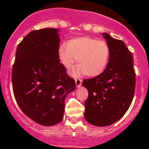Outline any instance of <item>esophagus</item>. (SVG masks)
Returning <instances> with one entry per match:
<instances>
[{"label": "esophagus", "mask_w": 149, "mask_h": 149, "mask_svg": "<svg viewBox=\"0 0 149 149\" xmlns=\"http://www.w3.org/2000/svg\"><path fill=\"white\" fill-rule=\"evenodd\" d=\"M82 79H79V78H76L75 79V84H76V86L77 87H80L81 85H82Z\"/></svg>", "instance_id": "obj_1"}]
</instances>
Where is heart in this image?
<instances>
[{
    "label": "heart",
    "instance_id": "obj_1",
    "mask_svg": "<svg viewBox=\"0 0 149 149\" xmlns=\"http://www.w3.org/2000/svg\"><path fill=\"white\" fill-rule=\"evenodd\" d=\"M110 48L108 43L90 36L70 39L59 49V58L65 68L70 69L76 62L78 67L74 74L85 73L88 77L100 74L108 64Z\"/></svg>",
    "mask_w": 149,
    "mask_h": 149
}]
</instances>
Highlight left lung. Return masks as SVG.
<instances>
[{
	"instance_id": "obj_1",
	"label": "left lung",
	"mask_w": 149,
	"mask_h": 149,
	"mask_svg": "<svg viewBox=\"0 0 149 149\" xmlns=\"http://www.w3.org/2000/svg\"><path fill=\"white\" fill-rule=\"evenodd\" d=\"M110 48L105 70L98 76L85 79L88 90L84 116L89 123L108 126L125 115L133 100L136 87L133 55L121 40L102 33Z\"/></svg>"
}]
</instances>
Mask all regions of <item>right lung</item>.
<instances>
[{"label": "right lung", "mask_w": 149, "mask_h": 149, "mask_svg": "<svg viewBox=\"0 0 149 149\" xmlns=\"http://www.w3.org/2000/svg\"><path fill=\"white\" fill-rule=\"evenodd\" d=\"M56 29L31 31L18 45L12 86L18 106L29 118L49 126L62 120L64 100L75 81L59 62Z\"/></svg>", "instance_id": "1"}]
</instances>
